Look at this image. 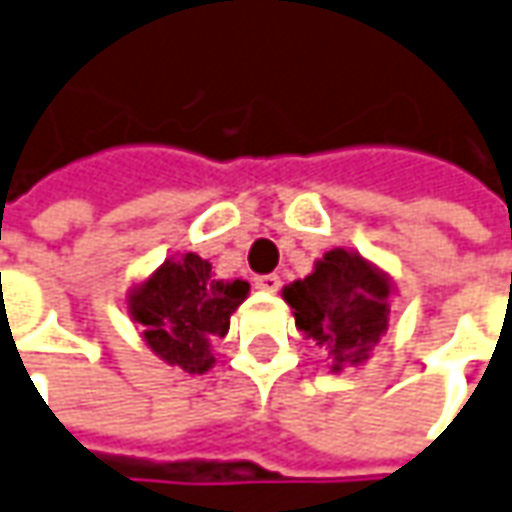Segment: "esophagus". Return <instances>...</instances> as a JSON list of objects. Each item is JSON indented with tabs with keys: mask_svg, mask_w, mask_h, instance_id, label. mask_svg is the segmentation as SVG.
<instances>
[{
	"mask_svg": "<svg viewBox=\"0 0 512 512\" xmlns=\"http://www.w3.org/2000/svg\"><path fill=\"white\" fill-rule=\"evenodd\" d=\"M253 284H256L259 290H264V293H276V290L281 287V279L276 276V273H267V276H256Z\"/></svg>",
	"mask_w": 512,
	"mask_h": 512,
	"instance_id": "obj_1",
	"label": "esophagus"
}]
</instances>
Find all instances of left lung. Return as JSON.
Instances as JSON below:
<instances>
[{"instance_id":"left-lung-1","label":"left lung","mask_w":512,"mask_h":512,"mask_svg":"<svg viewBox=\"0 0 512 512\" xmlns=\"http://www.w3.org/2000/svg\"><path fill=\"white\" fill-rule=\"evenodd\" d=\"M389 276L360 253L335 248L315 262L307 279L284 287V301L296 315V327L329 349L332 372L344 363L358 366L389 329Z\"/></svg>"}]
</instances>
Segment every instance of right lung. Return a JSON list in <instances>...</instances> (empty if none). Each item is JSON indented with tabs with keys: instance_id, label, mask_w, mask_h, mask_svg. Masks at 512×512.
Segmentation results:
<instances>
[{
	"instance_id": "1",
	"label": "right lung",
	"mask_w": 512,
	"mask_h": 512,
	"mask_svg": "<svg viewBox=\"0 0 512 512\" xmlns=\"http://www.w3.org/2000/svg\"><path fill=\"white\" fill-rule=\"evenodd\" d=\"M248 290L250 284L242 279L216 281L211 264L197 253H183L180 259H166L132 290L129 312L154 355L188 375H205L214 366L211 341L225 338Z\"/></svg>"
}]
</instances>
